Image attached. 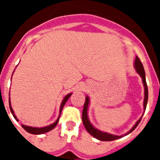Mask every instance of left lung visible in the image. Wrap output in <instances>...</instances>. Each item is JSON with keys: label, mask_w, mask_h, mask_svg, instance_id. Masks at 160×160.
<instances>
[{"label": "left lung", "mask_w": 160, "mask_h": 160, "mask_svg": "<svg viewBox=\"0 0 160 160\" xmlns=\"http://www.w3.org/2000/svg\"><path fill=\"white\" fill-rule=\"evenodd\" d=\"M135 68L136 70L137 73L140 75V77L142 78V83H143L144 86V102H143V107H144V111L146 110L147 107V103H148V85H147L146 82V77H145V71H144L143 66H142L141 61L139 60L138 57H136L135 61ZM89 103H90V99H89V97L87 96L86 97V101L84 103V107H83V111H82V122L84 124L85 128L87 129V131L90 133V135L94 136V138L98 139V140L101 141H112L115 140V139H118V138H122L123 135H111V134H109V133L104 132V131H99V130L96 129L94 127H93V125L90 123V120L88 118V114H87V111H88V106ZM142 117H141L136 122V123L135 124V126L128 131L127 134H125L124 135H127L128 134H130L131 132H132L135 128H137V126L138 125V123L140 122L141 119H142Z\"/></svg>", "instance_id": "obj_1"}]
</instances>
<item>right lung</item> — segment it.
<instances>
[{"mask_svg": "<svg viewBox=\"0 0 160 160\" xmlns=\"http://www.w3.org/2000/svg\"><path fill=\"white\" fill-rule=\"evenodd\" d=\"M72 94H68L67 95L65 96V98H63L62 102V103H61V107H60V111H59V116L58 118V119L55 121L53 123L50 124V125L49 126H46V127H45V128H32V127H29V126H25V125H23V124H22V127L24 128V129L25 130V131H27V132L30 133V134H33V135H41V134H44V133H46L48 132V131H51V130H53V128L57 126L58 122L59 121V118H60V115H61V113H62V111L63 109V107L65 106V104H66V102H67V100L69 99V98L71 96ZM9 108H10V111H11V113L12 114V115H13L14 118L17 120V121H19V120L17 118L16 115L14 114V111H12V107H11V102H10V98H9Z\"/></svg>", "mask_w": 160, "mask_h": 160, "instance_id": "add662e5", "label": "right lung"}]
</instances>
